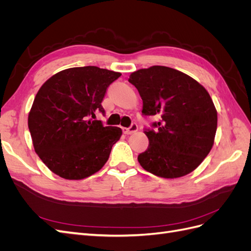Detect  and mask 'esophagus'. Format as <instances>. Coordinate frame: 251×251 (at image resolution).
<instances>
[{
	"mask_svg": "<svg viewBox=\"0 0 251 251\" xmlns=\"http://www.w3.org/2000/svg\"><path fill=\"white\" fill-rule=\"evenodd\" d=\"M137 130H138V126H137V125H132L130 127H124L123 128V132H124V134H126V135H131V134H133V133H135V132H137Z\"/></svg>",
	"mask_w": 251,
	"mask_h": 251,
	"instance_id": "34e87169",
	"label": "esophagus"
}]
</instances>
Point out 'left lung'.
<instances>
[{
	"label": "left lung",
	"mask_w": 251,
	"mask_h": 251,
	"mask_svg": "<svg viewBox=\"0 0 251 251\" xmlns=\"http://www.w3.org/2000/svg\"><path fill=\"white\" fill-rule=\"evenodd\" d=\"M143 102L142 114L160 116L157 127L144 131L146 151L138 155L142 168L165 179L192 173L215 142L218 114L208 92L187 74L164 66H151L128 78Z\"/></svg>",
	"instance_id": "1"
}]
</instances>
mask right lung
<instances>
[{
  "label": "right lung",
  "mask_w": 251,
  "mask_h": 251,
  "mask_svg": "<svg viewBox=\"0 0 251 251\" xmlns=\"http://www.w3.org/2000/svg\"><path fill=\"white\" fill-rule=\"evenodd\" d=\"M121 75L95 66L69 68L51 76L36 93L28 115L35 153L45 165L67 180H81L100 171L123 135L103 126L105 91Z\"/></svg>",
  "instance_id": "obj_1"
}]
</instances>
